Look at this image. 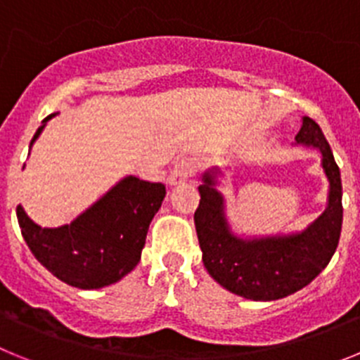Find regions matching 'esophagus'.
<instances>
[{"label": "esophagus", "mask_w": 360, "mask_h": 360, "mask_svg": "<svg viewBox=\"0 0 360 360\" xmlns=\"http://www.w3.org/2000/svg\"><path fill=\"white\" fill-rule=\"evenodd\" d=\"M195 171H196L195 160L189 157L182 158V160L174 165V169L171 171L167 182H169V186H180V184L187 182V180L195 174Z\"/></svg>", "instance_id": "34e87169"}]
</instances>
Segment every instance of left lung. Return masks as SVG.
<instances>
[{"label": "left lung", "mask_w": 360, "mask_h": 360, "mask_svg": "<svg viewBox=\"0 0 360 360\" xmlns=\"http://www.w3.org/2000/svg\"><path fill=\"white\" fill-rule=\"evenodd\" d=\"M294 146L317 149L328 180L326 209L303 231L288 234H236L219 193V167L202 174L200 205L195 212L202 262L214 281L232 294L252 301H276L301 290L326 269L335 252L342 227V184L330 144L319 124L303 117Z\"/></svg>", "instance_id": "left-lung-1"}]
</instances>
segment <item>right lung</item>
I'll return each mask as SVG.
<instances>
[{"instance_id":"obj_1","label":"right lung","mask_w":360,"mask_h":360,"mask_svg":"<svg viewBox=\"0 0 360 360\" xmlns=\"http://www.w3.org/2000/svg\"><path fill=\"white\" fill-rule=\"evenodd\" d=\"M56 115L43 120L30 149ZM164 198V184L128 174L61 227H41L21 205L15 214L28 249L44 269L70 287L97 290L120 281L139 265L149 224Z\"/></svg>"}]
</instances>
